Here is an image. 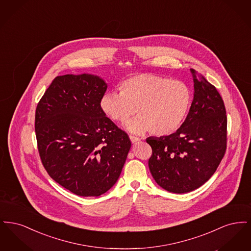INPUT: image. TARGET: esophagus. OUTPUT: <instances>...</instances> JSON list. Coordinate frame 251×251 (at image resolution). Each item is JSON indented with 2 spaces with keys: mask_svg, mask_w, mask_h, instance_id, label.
Masks as SVG:
<instances>
[{
  "mask_svg": "<svg viewBox=\"0 0 251 251\" xmlns=\"http://www.w3.org/2000/svg\"><path fill=\"white\" fill-rule=\"evenodd\" d=\"M130 139H131V143H137L140 141V138L139 137H136V136H133V135H130Z\"/></svg>",
  "mask_w": 251,
  "mask_h": 251,
  "instance_id": "obj_1",
  "label": "esophagus"
}]
</instances>
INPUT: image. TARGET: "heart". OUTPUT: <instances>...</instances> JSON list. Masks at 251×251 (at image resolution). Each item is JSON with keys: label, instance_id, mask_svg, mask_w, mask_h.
<instances>
[{"label": "heart", "instance_id": "1", "mask_svg": "<svg viewBox=\"0 0 251 251\" xmlns=\"http://www.w3.org/2000/svg\"><path fill=\"white\" fill-rule=\"evenodd\" d=\"M120 93L106 92L100 100L102 113L114 122L126 123L133 133L150 131L154 135H167L176 131L185 120L191 106L188 84L179 80L151 73H141L120 84Z\"/></svg>", "mask_w": 251, "mask_h": 251}]
</instances>
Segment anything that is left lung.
I'll return each mask as SVG.
<instances>
[{"mask_svg": "<svg viewBox=\"0 0 251 251\" xmlns=\"http://www.w3.org/2000/svg\"><path fill=\"white\" fill-rule=\"evenodd\" d=\"M194 99L177 131L148 137L152 149L151 173L165 190L182 194L198 189L210 179L227 149V116L224 101L213 84L190 70Z\"/></svg>", "mask_w": 251, "mask_h": 251, "instance_id": "1", "label": "left lung"}]
</instances>
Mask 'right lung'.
<instances>
[{"label": "right lung", "mask_w": 251, "mask_h": 251, "mask_svg": "<svg viewBox=\"0 0 251 251\" xmlns=\"http://www.w3.org/2000/svg\"><path fill=\"white\" fill-rule=\"evenodd\" d=\"M107 84L91 74L53 79L39 100L38 152L51 179L82 197H99L119 179L131 149L128 134L102 113Z\"/></svg>", "instance_id": "1"}]
</instances>
